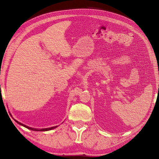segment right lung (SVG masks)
I'll list each match as a JSON object with an SVG mask.
<instances>
[{
  "label": "right lung",
  "mask_w": 159,
  "mask_h": 159,
  "mask_svg": "<svg viewBox=\"0 0 159 159\" xmlns=\"http://www.w3.org/2000/svg\"><path fill=\"white\" fill-rule=\"evenodd\" d=\"M15 121H16L17 123L19 124L20 125H22V126H23L24 127H25V128H28V129H30V130H35V131H47V130H50L54 129V128H55L57 127V126H54V127H51V128H42V129H39V128H33L29 127V126H26V125L23 124H22V123H20V122H19V121H16V120H15Z\"/></svg>",
  "instance_id": "obj_1"
}]
</instances>
